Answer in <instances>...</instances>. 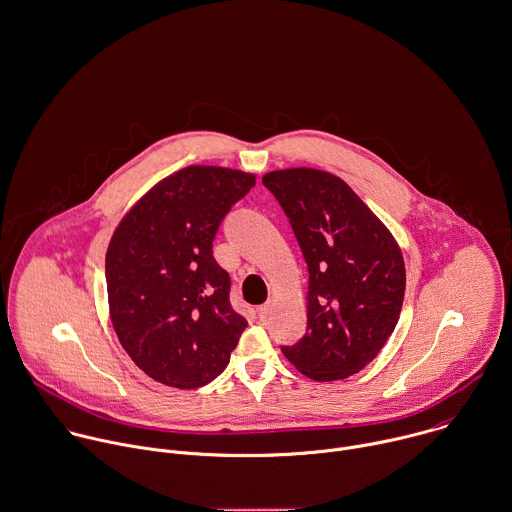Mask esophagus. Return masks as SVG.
I'll return each mask as SVG.
<instances>
[{
	"mask_svg": "<svg viewBox=\"0 0 512 512\" xmlns=\"http://www.w3.org/2000/svg\"><path fill=\"white\" fill-rule=\"evenodd\" d=\"M270 312H272V304H264V306H260V308L256 310V314H258L260 320H266V318L270 316Z\"/></svg>",
	"mask_w": 512,
	"mask_h": 512,
	"instance_id": "obj_1",
	"label": "esophagus"
}]
</instances>
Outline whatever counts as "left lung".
Instances as JSON below:
<instances>
[{
    "label": "left lung",
    "mask_w": 512,
    "mask_h": 512,
    "mask_svg": "<svg viewBox=\"0 0 512 512\" xmlns=\"http://www.w3.org/2000/svg\"><path fill=\"white\" fill-rule=\"evenodd\" d=\"M308 264L306 336L282 353L314 381L361 371L393 334L405 262L389 228L340 176L296 167L266 172Z\"/></svg>",
    "instance_id": "1"
}]
</instances>
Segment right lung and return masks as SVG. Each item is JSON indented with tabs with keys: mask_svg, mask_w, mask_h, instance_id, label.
Returning <instances> with one entry per match:
<instances>
[{
	"mask_svg": "<svg viewBox=\"0 0 512 512\" xmlns=\"http://www.w3.org/2000/svg\"><path fill=\"white\" fill-rule=\"evenodd\" d=\"M256 174L192 165L147 190L115 228L107 258L113 330L151 379L196 389L230 361L248 322L230 306V276L212 240Z\"/></svg>",
	"mask_w": 512,
	"mask_h": 512,
	"instance_id": "right-lung-1",
	"label": "right lung"
}]
</instances>
